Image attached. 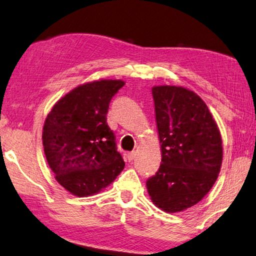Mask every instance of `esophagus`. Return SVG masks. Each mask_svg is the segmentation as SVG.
Segmentation results:
<instances>
[{
  "label": "esophagus",
  "instance_id": "obj_1",
  "mask_svg": "<svg viewBox=\"0 0 256 256\" xmlns=\"http://www.w3.org/2000/svg\"><path fill=\"white\" fill-rule=\"evenodd\" d=\"M134 157H136V152H128L126 158H128V162H132L133 160H134Z\"/></svg>",
  "mask_w": 256,
  "mask_h": 256
}]
</instances>
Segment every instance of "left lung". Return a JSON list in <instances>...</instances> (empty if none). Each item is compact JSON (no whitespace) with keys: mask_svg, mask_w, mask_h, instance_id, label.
<instances>
[{"mask_svg":"<svg viewBox=\"0 0 256 256\" xmlns=\"http://www.w3.org/2000/svg\"><path fill=\"white\" fill-rule=\"evenodd\" d=\"M162 164L147 180L157 208L176 213L202 200L222 164V140L216 120L196 93L181 86L152 88Z\"/></svg>","mask_w":256,"mask_h":256,"instance_id":"obj_1","label":"left lung"}]
</instances>
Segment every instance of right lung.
<instances>
[{
    "instance_id": "add662e5",
    "label": "right lung",
    "mask_w": 256,
    "mask_h": 256,
    "mask_svg": "<svg viewBox=\"0 0 256 256\" xmlns=\"http://www.w3.org/2000/svg\"><path fill=\"white\" fill-rule=\"evenodd\" d=\"M123 80L80 85L56 102L43 126V147L56 180L78 197L98 194L116 179L125 163L107 124L112 96Z\"/></svg>"
}]
</instances>
